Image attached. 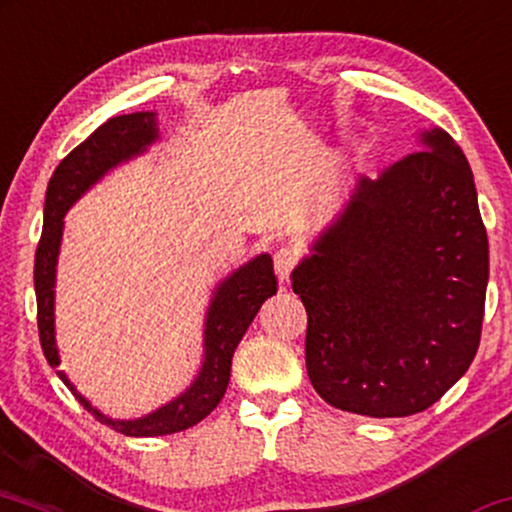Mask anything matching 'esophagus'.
I'll return each mask as SVG.
<instances>
[{"label":"esophagus","mask_w":512,"mask_h":512,"mask_svg":"<svg viewBox=\"0 0 512 512\" xmlns=\"http://www.w3.org/2000/svg\"><path fill=\"white\" fill-rule=\"evenodd\" d=\"M297 264H300V255H297V250L290 248V245H281V248L274 252L276 274L283 283L290 281V276H293Z\"/></svg>","instance_id":"34e87169"}]
</instances>
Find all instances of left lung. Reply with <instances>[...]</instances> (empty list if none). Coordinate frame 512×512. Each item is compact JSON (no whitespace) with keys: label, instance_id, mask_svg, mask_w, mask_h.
I'll list each match as a JSON object with an SVG mask.
<instances>
[{"label":"left lung","instance_id":"1","mask_svg":"<svg viewBox=\"0 0 512 512\" xmlns=\"http://www.w3.org/2000/svg\"><path fill=\"white\" fill-rule=\"evenodd\" d=\"M293 271L307 309V373L340 411L404 418L430 409L480 347L489 241L468 160L449 134H423Z\"/></svg>","mask_w":512,"mask_h":512}]
</instances>
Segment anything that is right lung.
<instances>
[{"label":"right lung","instance_id":"right-lung-1","mask_svg":"<svg viewBox=\"0 0 512 512\" xmlns=\"http://www.w3.org/2000/svg\"><path fill=\"white\" fill-rule=\"evenodd\" d=\"M155 115L132 113L118 115L94 129L80 146L73 148L66 158L58 163L47 186L44 200V229L35 252V295H37V331H40L42 352L49 366H58V352L54 342V276L56 257L61 245L63 215L70 205L82 196L103 172L113 165L141 153L146 144L155 139ZM274 262L269 255H260L257 260L245 264L234 276L226 278L217 290L205 326V364L189 390L177 397L172 404L163 406L151 416L139 420H111L89 406V401L77 394L70 385L66 373L56 371L58 378L68 385L75 399L99 418L101 423L111 425L115 432L127 437H158L172 432L189 430L210 416L222 401L231 375V357H234L238 342L248 331V326L260 312L262 302L276 295Z\"/></svg>","mask_w":512,"mask_h":512}]
</instances>
